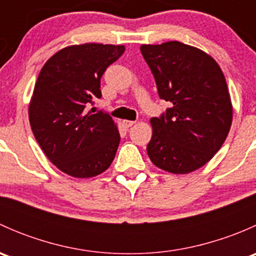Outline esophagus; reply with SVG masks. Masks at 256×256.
<instances>
[{
    "label": "esophagus",
    "instance_id": "34e87169",
    "mask_svg": "<svg viewBox=\"0 0 256 256\" xmlns=\"http://www.w3.org/2000/svg\"><path fill=\"white\" fill-rule=\"evenodd\" d=\"M122 124H124V126H125V128H131V126H132L134 124H135V121H131V120H124V121H122Z\"/></svg>",
    "mask_w": 256,
    "mask_h": 256
}]
</instances>
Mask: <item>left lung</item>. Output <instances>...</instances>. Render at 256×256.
Returning <instances> with one entry per match:
<instances>
[{
	"instance_id": "1",
	"label": "left lung",
	"mask_w": 256,
	"mask_h": 256,
	"mask_svg": "<svg viewBox=\"0 0 256 256\" xmlns=\"http://www.w3.org/2000/svg\"><path fill=\"white\" fill-rule=\"evenodd\" d=\"M140 49L160 98L172 104L151 118L147 154L164 171H196L213 158L230 130L233 106L223 72L209 54L177 40Z\"/></svg>"
}]
</instances>
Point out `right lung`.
I'll list each match as a JSON object with an SVG mask.
<instances>
[{"instance_id":"add662e5","label":"right lung","mask_w":256,"mask_h":256,"mask_svg":"<svg viewBox=\"0 0 256 256\" xmlns=\"http://www.w3.org/2000/svg\"><path fill=\"white\" fill-rule=\"evenodd\" d=\"M124 52V46H69L38 76L28 109L30 128L49 161L69 176H98L115 157L120 134L112 116L85 108L102 98L100 79Z\"/></svg>"}]
</instances>
